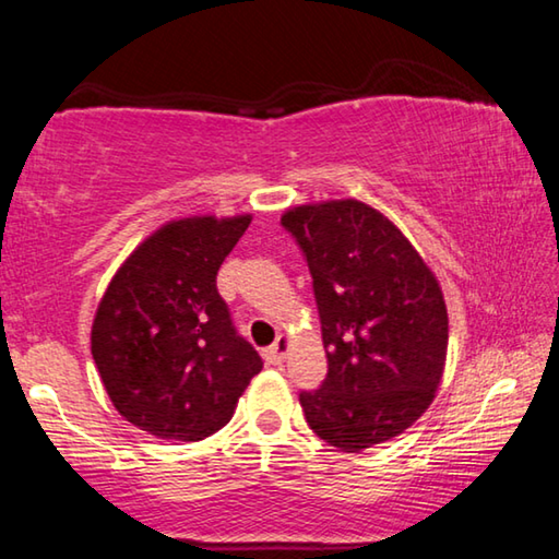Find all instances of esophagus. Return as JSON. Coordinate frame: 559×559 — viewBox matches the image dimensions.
Wrapping results in <instances>:
<instances>
[{"instance_id": "34e87169", "label": "esophagus", "mask_w": 559, "mask_h": 559, "mask_svg": "<svg viewBox=\"0 0 559 559\" xmlns=\"http://www.w3.org/2000/svg\"><path fill=\"white\" fill-rule=\"evenodd\" d=\"M288 349H290V340L286 335H278L276 343H273L269 349H266V359L269 362H283V359L288 357Z\"/></svg>"}]
</instances>
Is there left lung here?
<instances>
[{"label": "left lung", "mask_w": 559, "mask_h": 559, "mask_svg": "<svg viewBox=\"0 0 559 559\" xmlns=\"http://www.w3.org/2000/svg\"><path fill=\"white\" fill-rule=\"evenodd\" d=\"M281 224L313 276L328 377L300 392L308 427L359 453L400 437L429 409L449 347L447 302L419 251L374 206H290Z\"/></svg>", "instance_id": "1"}]
</instances>
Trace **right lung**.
<instances>
[{
	"instance_id": "1",
	"label": "right lung",
	"mask_w": 559,
	"mask_h": 559,
	"mask_svg": "<svg viewBox=\"0 0 559 559\" xmlns=\"http://www.w3.org/2000/svg\"><path fill=\"white\" fill-rule=\"evenodd\" d=\"M251 214L159 226L122 261L98 302L91 353L122 419L157 439L202 441L231 419L261 372L236 335L216 273Z\"/></svg>"
}]
</instances>
